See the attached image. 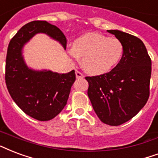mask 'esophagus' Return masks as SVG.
Wrapping results in <instances>:
<instances>
[{"mask_svg": "<svg viewBox=\"0 0 158 158\" xmlns=\"http://www.w3.org/2000/svg\"><path fill=\"white\" fill-rule=\"evenodd\" d=\"M75 74H76V78L77 79H82L84 77V74H82L81 72L79 70L75 71Z\"/></svg>", "mask_w": 158, "mask_h": 158, "instance_id": "esophagus-1", "label": "esophagus"}]
</instances>
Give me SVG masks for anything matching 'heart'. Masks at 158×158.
<instances>
[{"label": "heart", "instance_id": "b5f03b06", "mask_svg": "<svg viewBox=\"0 0 158 158\" xmlns=\"http://www.w3.org/2000/svg\"><path fill=\"white\" fill-rule=\"evenodd\" d=\"M70 55L81 58L82 67L90 74H102L110 71L123 55V46L116 38L101 34H84L74 40Z\"/></svg>", "mask_w": 158, "mask_h": 158}]
</instances>
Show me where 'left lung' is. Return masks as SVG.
Returning a JSON list of instances; mask_svg holds the SVG:
<instances>
[{
  "instance_id": "obj_1",
  "label": "left lung",
  "mask_w": 158,
  "mask_h": 158,
  "mask_svg": "<svg viewBox=\"0 0 158 158\" xmlns=\"http://www.w3.org/2000/svg\"><path fill=\"white\" fill-rule=\"evenodd\" d=\"M123 46V55L110 72L85 77L88 96L98 118L118 126L132 118L149 98L152 61L139 38L118 30L108 31Z\"/></svg>"
}]
</instances>
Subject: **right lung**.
Here are the masks:
<instances>
[{
  "label": "right lung",
  "instance_id": "right-lung-1",
  "mask_svg": "<svg viewBox=\"0 0 158 158\" xmlns=\"http://www.w3.org/2000/svg\"><path fill=\"white\" fill-rule=\"evenodd\" d=\"M44 33L66 49L67 40L57 26L45 20H34L19 30L10 40L6 60V84L10 95L25 114L39 121H49L67 103L75 72L59 74L50 70L35 71L24 61L22 48L35 34Z\"/></svg>",
  "mask_w": 158,
  "mask_h": 158
}]
</instances>
